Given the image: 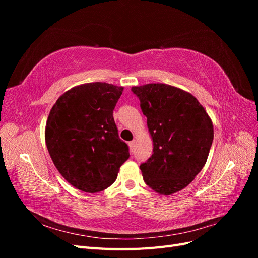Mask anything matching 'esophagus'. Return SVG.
I'll return each mask as SVG.
<instances>
[{
    "label": "esophagus",
    "mask_w": 258,
    "mask_h": 258,
    "mask_svg": "<svg viewBox=\"0 0 258 258\" xmlns=\"http://www.w3.org/2000/svg\"><path fill=\"white\" fill-rule=\"evenodd\" d=\"M129 150H130V153L132 154L135 151H136V141H131L129 142Z\"/></svg>",
    "instance_id": "34e87169"
}]
</instances>
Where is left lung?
<instances>
[{
	"label": "left lung",
	"mask_w": 258,
	"mask_h": 258,
	"mask_svg": "<svg viewBox=\"0 0 258 258\" xmlns=\"http://www.w3.org/2000/svg\"><path fill=\"white\" fill-rule=\"evenodd\" d=\"M147 117L153 155L140 166L146 185L172 195L189 185L205 167L213 142V123L191 93L167 84L135 86Z\"/></svg>",
	"instance_id": "1"
}]
</instances>
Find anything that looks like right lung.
Segmentation results:
<instances>
[{
	"label": "right lung",
	"mask_w": 258,
	"mask_h": 258,
	"mask_svg": "<svg viewBox=\"0 0 258 258\" xmlns=\"http://www.w3.org/2000/svg\"><path fill=\"white\" fill-rule=\"evenodd\" d=\"M121 86L87 83L60 96L45 127V142L59 173L75 188L95 194L111 186L129 158L113 111Z\"/></svg>",
	"instance_id": "add662e5"
}]
</instances>
